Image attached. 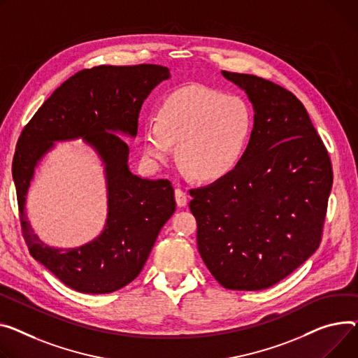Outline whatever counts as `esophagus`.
<instances>
[{"instance_id":"obj_1","label":"esophagus","mask_w":358,"mask_h":358,"mask_svg":"<svg viewBox=\"0 0 358 358\" xmlns=\"http://www.w3.org/2000/svg\"><path fill=\"white\" fill-rule=\"evenodd\" d=\"M176 201L178 207H184L188 201V194L185 192H182L181 188H176Z\"/></svg>"}]
</instances>
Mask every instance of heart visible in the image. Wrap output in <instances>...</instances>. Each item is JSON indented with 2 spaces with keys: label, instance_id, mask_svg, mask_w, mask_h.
Wrapping results in <instances>:
<instances>
[{
  "label": "heart",
  "instance_id": "b5f03b06",
  "mask_svg": "<svg viewBox=\"0 0 358 358\" xmlns=\"http://www.w3.org/2000/svg\"><path fill=\"white\" fill-rule=\"evenodd\" d=\"M253 131L248 103L206 86H184L166 96L144 125V151L166 161L177 144L181 169L197 181L227 177L241 164Z\"/></svg>",
  "mask_w": 358,
  "mask_h": 358
}]
</instances>
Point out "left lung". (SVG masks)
Wrapping results in <instances>:
<instances>
[{
	"mask_svg": "<svg viewBox=\"0 0 358 358\" xmlns=\"http://www.w3.org/2000/svg\"><path fill=\"white\" fill-rule=\"evenodd\" d=\"M253 103L242 162L227 177L189 189L200 256L222 287L259 291L287 278L322 239L332 166L302 102L253 75L222 71Z\"/></svg>",
	"mask_w": 358,
	"mask_h": 358,
	"instance_id": "obj_1",
	"label": "left lung"
}]
</instances>
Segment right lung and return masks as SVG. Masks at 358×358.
<instances>
[{
  "mask_svg": "<svg viewBox=\"0 0 358 358\" xmlns=\"http://www.w3.org/2000/svg\"><path fill=\"white\" fill-rule=\"evenodd\" d=\"M170 78L161 64L98 66L63 82L24 127L13 158L20 224L30 255L66 287L109 294L131 283L144 268L161 227L176 211L169 180H145L128 169L129 147L117 135L135 136L141 106ZM83 136L107 164L108 222L103 234L76 250L44 245L32 233L23 203L39 158L55 140Z\"/></svg>",
  "mask_w": 358,
  "mask_h": 358,
  "instance_id": "right-lung-1",
  "label": "right lung"
}]
</instances>
